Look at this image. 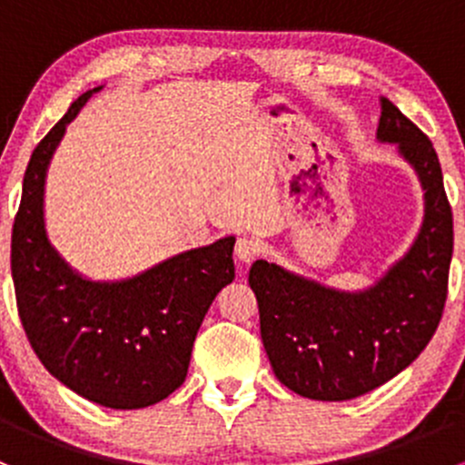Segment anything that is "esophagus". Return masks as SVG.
Returning <instances> with one entry per match:
<instances>
[{
	"mask_svg": "<svg viewBox=\"0 0 465 465\" xmlns=\"http://www.w3.org/2000/svg\"><path fill=\"white\" fill-rule=\"evenodd\" d=\"M259 241H254V238H238L236 241V259L241 262H252L256 259V254H259Z\"/></svg>",
	"mask_w": 465,
	"mask_h": 465,
	"instance_id": "esophagus-1",
	"label": "esophagus"
}]
</instances>
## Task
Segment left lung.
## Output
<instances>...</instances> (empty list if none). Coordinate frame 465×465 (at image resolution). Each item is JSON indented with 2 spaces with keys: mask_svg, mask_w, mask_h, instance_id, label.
<instances>
[{
  "mask_svg": "<svg viewBox=\"0 0 465 465\" xmlns=\"http://www.w3.org/2000/svg\"><path fill=\"white\" fill-rule=\"evenodd\" d=\"M376 139L396 143L423 189L410 250L362 290H340L259 259L250 285L274 376L312 401H351L410 367L440 322L452 261V209L432 142L380 96Z\"/></svg>",
  "mask_w": 465,
  "mask_h": 465,
  "instance_id": "obj_1",
  "label": "left lung"
}]
</instances>
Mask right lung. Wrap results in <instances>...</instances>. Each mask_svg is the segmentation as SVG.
Returning <instances> with one entry per match:
<instances>
[{
    "mask_svg": "<svg viewBox=\"0 0 465 465\" xmlns=\"http://www.w3.org/2000/svg\"><path fill=\"white\" fill-rule=\"evenodd\" d=\"M94 87L35 145L11 238L17 308L46 371L110 410H142L184 382L191 351L215 294L232 283L233 242L180 252L121 281H92L51 245L45 223L46 171L67 125L101 92Z\"/></svg>",
    "mask_w": 465,
    "mask_h": 465,
    "instance_id": "add662e5",
    "label": "right lung"
}]
</instances>
